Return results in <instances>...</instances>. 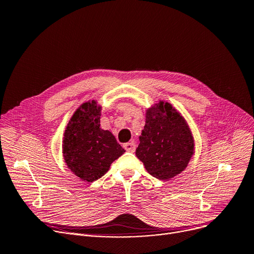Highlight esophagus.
Returning <instances> with one entry per match:
<instances>
[{
  "label": "esophagus",
  "mask_w": 254,
  "mask_h": 254,
  "mask_svg": "<svg viewBox=\"0 0 254 254\" xmlns=\"http://www.w3.org/2000/svg\"><path fill=\"white\" fill-rule=\"evenodd\" d=\"M124 147L127 151L134 152L135 149H136V144L134 142H128V143H126V144H124Z\"/></svg>",
  "instance_id": "obj_1"
}]
</instances>
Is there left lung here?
<instances>
[{
	"mask_svg": "<svg viewBox=\"0 0 254 254\" xmlns=\"http://www.w3.org/2000/svg\"><path fill=\"white\" fill-rule=\"evenodd\" d=\"M139 141L137 158L150 175L161 181L183 172L195 152L194 137L187 120L170 103L161 100L146 109Z\"/></svg>",
	"mask_w": 254,
	"mask_h": 254,
	"instance_id": "obj_1",
	"label": "left lung"
}]
</instances>
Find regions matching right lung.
<instances>
[{
    "label": "right lung",
    "instance_id": "1",
    "mask_svg": "<svg viewBox=\"0 0 254 254\" xmlns=\"http://www.w3.org/2000/svg\"><path fill=\"white\" fill-rule=\"evenodd\" d=\"M102 106L96 100L83 103L65 127L62 153L68 169L87 183L98 180L126 150L114 135L101 128Z\"/></svg>",
    "mask_w": 254,
    "mask_h": 254
}]
</instances>
